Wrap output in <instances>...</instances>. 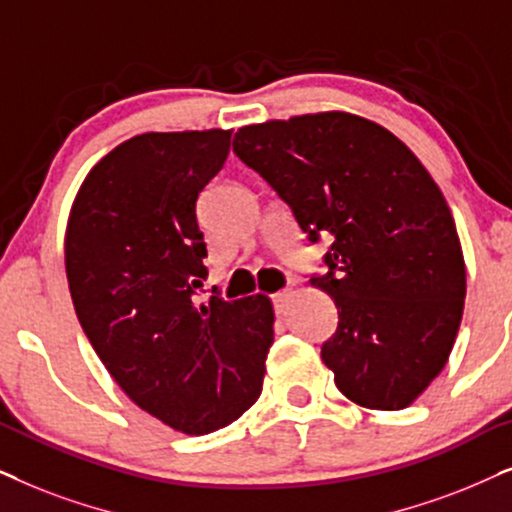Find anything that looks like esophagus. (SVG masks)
I'll list each match as a JSON object with an SVG mask.
<instances>
[{"label": "esophagus", "mask_w": 512, "mask_h": 512, "mask_svg": "<svg viewBox=\"0 0 512 512\" xmlns=\"http://www.w3.org/2000/svg\"><path fill=\"white\" fill-rule=\"evenodd\" d=\"M290 295L292 292L290 290H283V292H276L274 297V309H276V313H285V309H288V302H290Z\"/></svg>", "instance_id": "obj_1"}]
</instances>
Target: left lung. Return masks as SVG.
<instances>
[{
	"instance_id": "1",
	"label": "left lung",
	"mask_w": 512,
	"mask_h": 512,
	"mask_svg": "<svg viewBox=\"0 0 512 512\" xmlns=\"http://www.w3.org/2000/svg\"><path fill=\"white\" fill-rule=\"evenodd\" d=\"M234 154L288 203L311 243L332 236L311 276L337 306L320 349L346 398L403 410L438 377L466 297L454 217L428 170L391 131L346 112L243 126Z\"/></svg>"
}]
</instances>
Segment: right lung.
Wrapping results in <instances>:
<instances>
[{"instance_id":"add662e5","label":"right lung","mask_w":512,"mask_h":512,"mask_svg":"<svg viewBox=\"0 0 512 512\" xmlns=\"http://www.w3.org/2000/svg\"><path fill=\"white\" fill-rule=\"evenodd\" d=\"M229 145L220 128L121 142L86 175L65 234L88 342L140 410L187 435L229 426L255 405L274 344L264 295L196 299L208 276L196 199Z\"/></svg>"}]
</instances>
